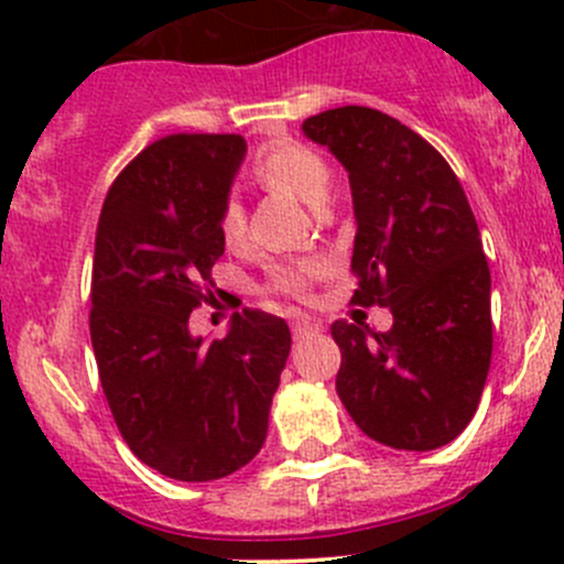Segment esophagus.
Segmentation results:
<instances>
[{"mask_svg":"<svg viewBox=\"0 0 564 564\" xmlns=\"http://www.w3.org/2000/svg\"><path fill=\"white\" fill-rule=\"evenodd\" d=\"M314 329H316V324L311 322V318H294V322H292L294 338H303V335L314 333Z\"/></svg>","mask_w":564,"mask_h":564,"instance_id":"esophagus-1","label":"esophagus"}]
</instances>
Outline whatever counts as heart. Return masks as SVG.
I'll use <instances>...</instances> for the list:
<instances>
[{
	"instance_id": "b5f03b06",
	"label": "heart",
	"mask_w": 564,
	"mask_h": 564,
	"mask_svg": "<svg viewBox=\"0 0 564 564\" xmlns=\"http://www.w3.org/2000/svg\"><path fill=\"white\" fill-rule=\"evenodd\" d=\"M250 174L267 191H283L303 198L311 207H322L329 196L333 172L327 161L300 141H275L259 150ZM246 209L237 198H226L218 213V235L226 248H240L246 242ZM316 275L314 261H283L270 270V286L275 292L303 297L308 281Z\"/></svg>"
}]
</instances>
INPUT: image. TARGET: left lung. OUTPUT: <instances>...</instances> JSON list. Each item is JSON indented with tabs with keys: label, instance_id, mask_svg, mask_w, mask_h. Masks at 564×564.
Returning <instances> with one entry per match:
<instances>
[{
	"label": "left lung",
	"instance_id": "1",
	"mask_svg": "<svg viewBox=\"0 0 564 564\" xmlns=\"http://www.w3.org/2000/svg\"><path fill=\"white\" fill-rule=\"evenodd\" d=\"M303 130L349 172L351 303L392 314L388 333L333 322L335 390L371 440L436 451L475 417L494 346L491 272L464 187L423 135L377 108H329Z\"/></svg>",
	"mask_w": 564,
	"mask_h": 564
}]
</instances>
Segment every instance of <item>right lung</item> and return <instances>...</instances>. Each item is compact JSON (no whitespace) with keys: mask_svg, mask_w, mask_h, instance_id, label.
I'll list each match as a JSON object with an SVG mask.
<instances>
[{"mask_svg":"<svg viewBox=\"0 0 564 564\" xmlns=\"http://www.w3.org/2000/svg\"><path fill=\"white\" fill-rule=\"evenodd\" d=\"M246 158L237 133H174L119 172L100 209L93 261L95 360L133 456L161 475L207 482L261 451L292 333L259 308L226 338H193L224 256L218 213Z\"/></svg>","mask_w":564,"mask_h":564,"instance_id":"obj_1","label":"right lung"}]
</instances>
